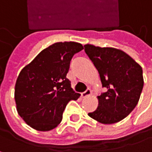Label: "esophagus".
I'll use <instances>...</instances> for the list:
<instances>
[{"label":"esophagus","mask_w":152,"mask_h":152,"mask_svg":"<svg viewBox=\"0 0 152 152\" xmlns=\"http://www.w3.org/2000/svg\"><path fill=\"white\" fill-rule=\"evenodd\" d=\"M90 94H91V90H90L89 88H88L85 92H83V93L80 94V98H81V99H85V98L90 96Z\"/></svg>","instance_id":"34e87169"}]
</instances>
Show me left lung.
<instances>
[{"label":"left lung","instance_id":"1","mask_svg":"<svg viewBox=\"0 0 152 152\" xmlns=\"http://www.w3.org/2000/svg\"><path fill=\"white\" fill-rule=\"evenodd\" d=\"M84 50L98 70L107 91L98 108L88 115L104 124L117 123L134 109L143 88L142 69L130 55L113 47L85 45Z\"/></svg>","mask_w":152,"mask_h":152}]
</instances>
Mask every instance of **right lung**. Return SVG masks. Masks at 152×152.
I'll return each instance as SVG.
<instances>
[{
    "mask_svg": "<svg viewBox=\"0 0 152 152\" xmlns=\"http://www.w3.org/2000/svg\"><path fill=\"white\" fill-rule=\"evenodd\" d=\"M82 49L76 42L54 43L18 74L14 93L17 111L30 127L41 132L55 128L68 102L80 96L66 75L72 56Z\"/></svg>",
    "mask_w": 152,
    "mask_h": 152,
    "instance_id": "1",
    "label": "right lung"
}]
</instances>
